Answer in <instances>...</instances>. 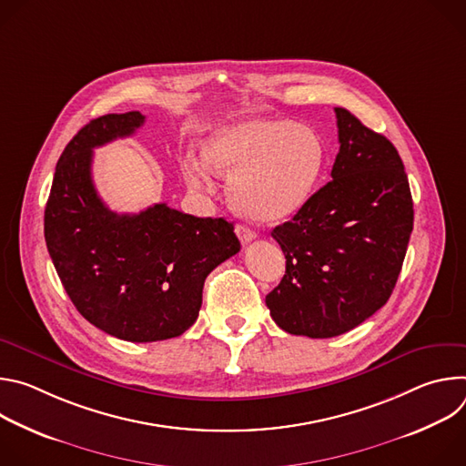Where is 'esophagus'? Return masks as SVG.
<instances>
[{"label": "esophagus", "mask_w": 466, "mask_h": 466, "mask_svg": "<svg viewBox=\"0 0 466 466\" xmlns=\"http://www.w3.org/2000/svg\"><path fill=\"white\" fill-rule=\"evenodd\" d=\"M236 234H238V238H239V241L243 245H247L252 239H256V232L250 227H247V225H236Z\"/></svg>", "instance_id": "34e87169"}]
</instances>
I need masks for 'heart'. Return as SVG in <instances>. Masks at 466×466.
<instances>
[{"mask_svg":"<svg viewBox=\"0 0 466 466\" xmlns=\"http://www.w3.org/2000/svg\"><path fill=\"white\" fill-rule=\"evenodd\" d=\"M203 157L180 160L186 182L210 189L214 173L228 178L234 208L261 223L297 214L313 195L324 171L326 147L317 132L279 117H241L208 130Z\"/></svg>","mask_w":466,"mask_h":466,"instance_id":"1","label":"heart"}]
</instances>
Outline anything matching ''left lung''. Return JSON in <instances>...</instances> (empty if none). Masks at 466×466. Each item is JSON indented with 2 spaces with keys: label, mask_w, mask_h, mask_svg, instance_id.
I'll use <instances>...</instances> for the list:
<instances>
[{
  "label": "left lung",
  "mask_w": 466,
  "mask_h": 466,
  "mask_svg": "<svg viewBox=\"0 0 466 466\" xmlns=\"http://www.w3.org/2000/svg\"><path fill=\"white\" fill-rule=\"evenodd\" d=\"M336 117L331 180L271 232L286 275L265 304L288 334L313 339L345 334L389 300L413 230L400 155L347 108H336Z\"/></svg>",
  "instance_id": "1"
}]
</instances>
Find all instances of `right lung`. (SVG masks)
I'll use <instances>...</instances> for the list:
<instances>
[{
	"label": "right lung",
	"mask_w": 466,
	"mask_h": 466,
	"mask_svg": "<svg viewBox=\"0 0 466 466\" xmlns=\"http://www.w3.org/2000/svg\"><path fill=\"white\" fill-rule=\"evenodd\" d=\"M140 112L85 125L62 151L44 214L56 275L77 311L105 334L132 343L177 338L197 320L207 277L239 252L234 225L166 203L112 212L92 180L94 147L135 135Z\"/></svg>",
	"instance_id": "obj_1"
}]
</instances>
